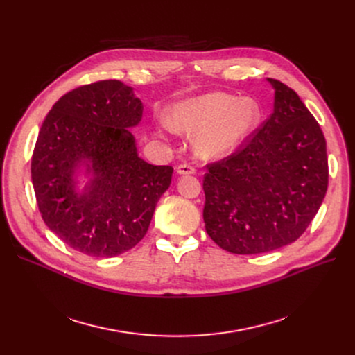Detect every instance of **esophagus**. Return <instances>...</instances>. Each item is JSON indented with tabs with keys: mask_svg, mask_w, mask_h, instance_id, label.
<instances>
[{
	"mask_svg": "<svg viewBox=\"0 0 355 355\" xmlns=\"http://www.w3.org/2000/svg\"><path fill=\"white\" fill-rule=\"evenodd\" d=\"M196 173V168L190 164H181L177 166V174L178 175H190Z\"/></svg>",
	"mask_w": 355,
	"mask_h": 355,
	"instance_id": "esophagus-1",
	"label": "esophagus"
}]
</instances>
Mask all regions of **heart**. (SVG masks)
I'll use <instances>...</instances> for the list:
<instances>
[{
	"mask_svg": "<svg viewBox=\"0 0 355 355\" xmlns=\"http://www.w3.org/2000/svg\"><path fill=\"white\" fill-rule=\"evenodd\" d=\"M262 109L252 98L223 92L185 99L174 105L170 121H164L158 135L182 132L193 137V149L201 159L216 161L233 154L257 129Z\"/></svg>",
	"mask_w": 355,
	"mask_h": 355,
	"instance_id": "b5f03b06",
	"label": "heart"
}]
</instances>
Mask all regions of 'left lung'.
I'll list each match as a JSON object with an SVG mask.
<instances>
[{
    "instance_id": "left-lung-1",
    "label": "left lung",
    "mask_w": 355,
    "mask_h": 355,
    "mask_svg": "<svg viewBox=\"0 0 355 355\" xmlns=\"http://www.w3.org/2000/svg\"><path fill=\"white\" fill-rule=\"evenodd\" d=\"M273 112L230 157L207 165V234L236 254L266 253L300 237L328 189L327 142L296 92L276 79Z\"/></svg>"
}]
</instances>
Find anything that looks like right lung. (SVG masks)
<instances>
[{"mask_svg": "<svg viewBox=\"0 0 355 355\" xmlns=\"http://www.w3.org/2000/svg\"><path fill=\"white\" fill-rule=\"evenodd\" d=\"M144 105L130 86L102 80L66 93L46 116L31 158V180L46 226L63 243L93 257L138 245L173 166L138 155L130 128ZM85 168L89 181L77 189Z\"/></svg>", "mask_w": 355, "mask_h": 355, "instance_id": "add662e5", "label": "right lung"}]
</instances>
